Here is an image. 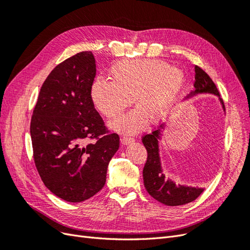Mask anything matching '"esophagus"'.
Masks as SVG:
<instances>
[{"label":"esophagus","instance_id":"obj_1","mask_svg":"<svg viewBox=\"0 0 250 250\" xmlns=\"http://www.w3.org/2000/svg\"><path fill=\"white\" fill-rule=\"evenodd\" d=\"M133 141H134V139L130 138V137H122V139H121V143H122V145H124V146L129 145V144L132 143Z\"/></svg>","mask_w":250,"mask_h":250}]
</instances>
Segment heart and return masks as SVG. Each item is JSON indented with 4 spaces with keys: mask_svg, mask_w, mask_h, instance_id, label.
<instances>
[{
    "mask_svg": "<svg viewBox=\"0 0 250 250\" xmlns=\"http://www.w3.org/2000/svg\"><path fill=\"white\" fill-rule=\"evenodd\" d=\"M111 81L94 80L90 98L104 117H119L133 99L139 107L110 124L118 132L135 133L149 119L162 120L175 104L185 83V74L176 66L160 60H124L112 65Z\"/></svg>",
    "mask_w": 250,
    "mask_h": 250,
    "instance_id": "b5f03b06",
    "label": "heart"
}]
</instances>
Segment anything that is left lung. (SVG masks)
<instances>
[{
	"label": "left lung",
	"mask_w": 250,
	"mask_h": 250,
	"mask_svg": "<svg viewBox=\"0 0 250 250\" xmlns=\"http://www.w3.org/2000/svg\"><path fill=\"white\" fill-rule=\"evenodd\" d=\"M201 94L217 96L223 111L225 110L224 103L213 80L199 66H195L194 90L185 98V100L191 99V98ZM166 125H167L166 123L162 124L157 130H154L150 134H146L142 140L148 152L147 162L143 170L144 186L154 199L166 206H184V204L192 202L197 198L204 191V188L176 185L173 179L165 176L160 154V141H162Z\"/></svg>",
	"instance_id": "obj_1"
}]
</instances>
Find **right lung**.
<instances>
[{"mask_svg":"<svg viewBox=\"0 0 250 250\" xmlns=\"http://www.w3.org/2000/svg\"><path fill=\"white\" fill-rule=\"evenodd\" d=\"M96 76L92 52H80L53 70L41 88L30 125L36 169L49 190L69 202H81L106 181L120 146L107 133L90 98ZM96 142L88 143V139Z\"/></svg>","mask_w":250,"mask_h":250,"instance_id":"right-lung-1","label":"right lung"}]
</instances>
